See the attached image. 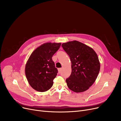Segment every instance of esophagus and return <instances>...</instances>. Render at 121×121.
Instances as JSON below:
<instances>
[{
	"mask_svg": "<svg viewBox=\"0 0 121 121\" xmlns=\"http://www.w3.org/2000/svg\"><path fill=\"white\" fill-rule=\"evenodd\" d=\"M61 71H62V68H59L58 69V72H59V73L61 72Z\"/></svg>",
	"mask_w": 121,
	"mask_h": 121,
	"instance_id": "1",
	"label": "esophagus"
}]
</instances>
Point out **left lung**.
I'll return each instance as SVG.
<instances>
[{
  "mask_svg": "<svg viewBox=\"0 0 121 121\" xmlns=\"http://www.w3.org/2000/svg\"><path fill=\"white\" fill-rule=\"evenodd\" d=\"M72 63V73L66 79L69 89L75 93L87 90L96 81L100 70L97 54L91 47L77 41L62 44Z\"/></svg>",
  "mask_w": 121,
  "mask_h": 121,
  "instance_id": "1",
  "label": "left lung"
}]
</instances>
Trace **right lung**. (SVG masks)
Returning <instances> with one entry per match:
<instances>
[{"label":"right lung","mask_w":121,"mask_h":121,"mask_svg":"<svg viewBox=\"0 0 121 121\" xmlns=\"http://www.w3.org/2000/svg\"><path fill=\"white\" fill-rule=\"evenodd\" d=\"M61 43H46L36 48L29 57L25 73L29 84L37 91L48 90L53 84L58 72L52 59Z\"/></svg>","instance_id":"add662e5"}]
</instances>
